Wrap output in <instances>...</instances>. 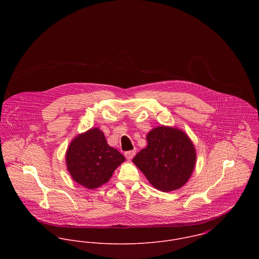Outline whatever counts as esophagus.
Here are the masks:
<instances>
[{
	"mask_svg": "<svg viewBox=\"0 0 259 259\" xmlns=\"http://www.w3.org/2000/svg\"><path fill=\"white\" fill-rule=\"evenodd\" d=\"M136 149H133V150H128V151H125L124 152V156L127 158V159H132L134 156H135V154H136Z\"/></svg>",
	"mask_w": 259,
	"mask_h": 259,
	"instance_id": "34e87169",
	"label": "esophagus"
}]
</instances>
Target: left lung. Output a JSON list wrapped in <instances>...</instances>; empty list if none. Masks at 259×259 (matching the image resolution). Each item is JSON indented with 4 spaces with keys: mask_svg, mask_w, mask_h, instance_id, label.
<instances>
[{
    "mask_svg": "<svg viewBox=\"0 0 259 259\" xmlns=\"http://www.w3.org/2000/svg\"><path fill=\"white\" fill-rule=\"evenodd\" d=\"M148 147L134 157V163L148 182L161 191H171L185 185L195 164V149L184 132L157 126L147 136Z\"/></svg>",
    "mask_w": 259,
    "mask_h": 259,
    "instance_id": "obj_1",
    "label": "left lung"
}]
</instances>
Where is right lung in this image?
Here are the masks:
<instances>
[{
	"label": "right lung",
	"instance_id": "obj_1",
	"mask_svg": "<svg viewBox=\"0 0 259 259\" xmlns=\"http://www.w3.org/2000/svg\"><path fill=\"white\" fill-rule=\"evenodd\" d=\"M124 159L118 150L108 145L104 133L99 128H92L76 137L66 156L72 178L87 188H96L106 184Z\"/></svg>",
	"mask_w": 259,
	"mask_h": 259
}]
</instances>
